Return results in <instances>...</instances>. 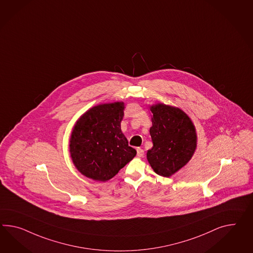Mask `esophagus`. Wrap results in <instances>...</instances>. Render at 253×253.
I'll use <instances>...</instances> for the list:
<instances>
[{"label":"esophagus","instance_id":"esophagus-1","mask_svg":"<svg viewBox=\"0 0 253 253\" xmlns=\"http://www.w3.org/2000/svg\"><path fill=\"white\" fill-rule=\"evenodd\" d=\"M136 153H137L138 157H143L144 156V150L142 149H140V148H137L136 149Z\"/></svg>","mask_w":253,"mask_h":253}]
</instances>
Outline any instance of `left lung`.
<instances>
[{
    "mask_svg": "<svg viewBox=\"0 0 253 253\" xmlns=\"http://www.w3.org/2000/svg\"><path fill=\"white\" fill-rule=\"evenodd\" d=\"M153 147L147 159L157 174L169 177L187 163L195 153L197 136L192 120L180 108L163 104L150 106Z\"/></svg>",
    "mask_w": 253,
    "mask_h": 253,
    "instance_id": "obj_1",
    "label": "left lung"
}]
</instances>
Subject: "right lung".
Segmentation results:
<instances>
[{
	"mask_svg": "<svg viewBox=\"0 0 253 253\" xmlns=\"http://www.w3.org/2000/svg\"><path fill=\"white\" fill-rule=\"evenodd\" d=\"M124 103L99 104L79 118L72 129L70 152L82 174L94 181L112 179L136 156L121 131Z\"/></svg>",
	"mask_w": 253,
	"mask_h": 253,
	"instance_id": "1",
	"label": "right lung"
}]
</instances>
